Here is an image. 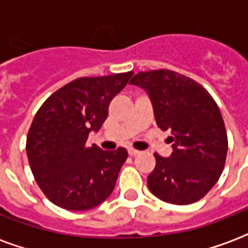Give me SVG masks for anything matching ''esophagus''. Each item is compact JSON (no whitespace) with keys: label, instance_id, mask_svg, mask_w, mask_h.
I'll use <instances>...</instances> for the list:
<instances>
[{"label":"esophagus","instance_id":"esophagus-1","mask_svg":"<svg viewBox=\"0 0 248 248\" xmlns=\"http://www.w3.org/2000/svg\"><path fill=\"white\" fill-rule=\"evenodd\" d=\"M127 153H129L130 156H135V155H138V154H140V151L135 150V149H131V147H130V149H127Z\"/></svg>","mask_w":248,"mask_h":248}]
</instances>
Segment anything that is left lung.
Returning a JSON list of instances; mask_svg holds the SVG:
<instances>
[{"mask_svg":"<svg viewBox=\"0 0 248 248\" xmlns=\"http://www.w3.org/2000/svg\"><path fill=\"white\" fill-rule=\"evenodd\" d=\"M130 83L145 89L158 127L172 134L171 155L154 154L150 191L172 204L202 199L218 182L227 155V133L217 102L202 85L169 69L140 71Z\"/></svg>","mask_w":248,"mask_h":248,"instance_id":"left-lung-1","label":"left lung"}]
</instances>
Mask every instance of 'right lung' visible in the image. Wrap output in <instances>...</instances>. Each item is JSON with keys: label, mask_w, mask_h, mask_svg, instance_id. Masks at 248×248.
<instances>
[{"label": "right lung", "mask_w": 248, "mask_h": 248, "mask_svg": "<svg viewBox=\"0 0 248 248\" xmlns=\"http://www.w3.org/2000/svg\"><path fill=\"white\" fill-rule=\"evenodd\" d=\"M133 74L77 78L53 93L34 115L26 154L35 182L57 206L85 211L113 192L127 150L103 151L86 140L101 129L111 99Z\"/></svg>", "instance_id": "right-lung-1"}]
</instances>
